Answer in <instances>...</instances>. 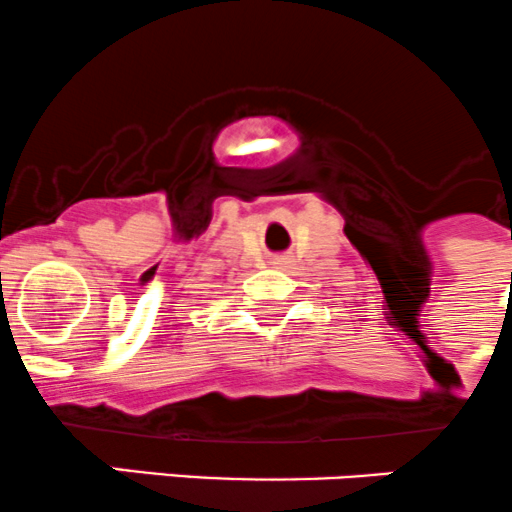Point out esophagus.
I'll return each instance as SVG.
<instances>
[{"instance_id": "1", "label": "esophagus", "mask_w": 512, "mask_h": 512, "mask_svg": "<svg viewBox=\"0 0 512 512\" xmlns=\"http://www.w3.org/2000/svg\"><path fill=\"white\" fill-rule=\"evenodd\" d=\"M273 266H283V263H286V258H273Z\"/></svg>"}]
</instances>
